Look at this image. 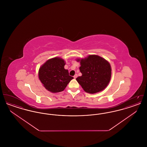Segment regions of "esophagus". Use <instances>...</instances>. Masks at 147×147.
Here are the masks:
<instances>
[{"mask_svg":"<svg viewBox=\"0 0 147 147\" xmlns=\"http://www.w3.org/2000/svg\"><path fill=\"white\" fill-rule=\"evenodd\" d=\"M77 77H78V75L76 74H75V75H74V79H76Z\"/></svg>","mask_w":147,"mask_h":147,"instance_id":"34e87169","label":"esophagus"}]
</instances>
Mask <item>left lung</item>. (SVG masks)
Returning <instances> with one entry per match:
<instances>
[{
  "label": "left lung",
  "mask_w": 147,
  "mask_h": 147,
  "mask_svg": "<svg viewBox=\"0 0 147 147\" xmlns=\"http://www.w3.org/2000/svg\"><path fill=\"white\" fill-rule=\"evenodd\" d=\"M80 62L79 69L82 76L76 79L84 91L95 94L107 87L111 77L110 63L100 56L91 55L85 58H77Z\"/></svg>",
  "instance_id": "1"
}]
</instances>
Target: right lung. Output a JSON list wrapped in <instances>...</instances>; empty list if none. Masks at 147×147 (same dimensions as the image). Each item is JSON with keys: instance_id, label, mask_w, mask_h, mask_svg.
Wrapping results in <instances>:
<instances>
[{"instance_id": "add662e5", "label": "right lung", "mask_w": 147, "mask_h": 147, "mask_svg": "<svg viewBox=\"0 0 147 147\" xmlns=\"http://www.w3.org/2000/svg\"><path fill=\"white\" fill-rule=\"evenodd\" d=\"M65 61L56 57L47 60L40 67L38 78L46 90L53 93L63 91L74 78L64 69Z\"/></svg>"}]
</instances>
